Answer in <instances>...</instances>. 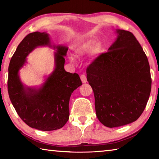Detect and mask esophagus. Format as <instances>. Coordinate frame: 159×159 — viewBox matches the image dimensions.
<instances>
[{"instance_id":"34e87169","label":"esophagus","mask_w":159,"mask_h":159,"mask_svg":"<svg viewBox=\"0 0 159 159\" xmlns=\"http://www.w3.org/2000/svg\"><path fill=\"white\" fill-rule=\"evenodd\" d=\"M80 79H81L82 82L83 83H85L87 82V78H86V76H85V75H83V74L81 75V76H80Z\"/></svg>"}]
</instances>
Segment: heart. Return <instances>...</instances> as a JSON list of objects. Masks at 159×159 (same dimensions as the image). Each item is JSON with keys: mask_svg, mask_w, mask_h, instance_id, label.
Wrapping results in <instances>:
<instances>
[{"mask_svg": "<svg viewBox=\"0 0 159 159\" xmlns=\"http://www.w3.org/2000/svg\"><path fill=\"white\" fill-rule=\"evenodd\" d=\"M100 49V44L97 43L96 40L89 39L80 44L76 49L74 52L77 56L85 55L92 52V51H98ZM69 60L71 61H74L73 57H69Z\"/></svg>", "mask_w": 159, "mask_h": 159, "instance_id": "1", "label": "heart"}]
</instances>
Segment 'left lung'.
<instances>
[{
  "instance_id": "1",
  "label": "left lung",
  "mask_w": 159,
  "mask_h": 159,
  "mask_svg": "<svg viewBox=\"0 0 159 159\" xmlns=\"http://www.w3.org/2000/svg\"><path fill=\"white\" fill-rule=\"evenodd\" d=\"M116 34L108 52L100 54L86 71L97 117L108 128L138 120L152 88L149 64L139 43L130 31L117 29Z\"/></svg>"
}]
</instances>
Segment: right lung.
Wrapping results in <instances>:
<instances>
[{
    "mask_svg": "<svg viewBox=\"0 0 159 159\" xmlns=\"http://www.w3.org/2000/svg\"><path fill=\"white\" fill-rule=\"evenodd\" d=\"M39 46L56 49L55 69L41 88L23 85L18 71L26 62V57ZM68 48L52 45L45 32L28 34L17 48L8 67L7 90L14 108L21 119L31 128L43 131L58 130L69 118V103L74 90L82 85L78 74H71L64 68Z\"/></svg>",
    "mask_w": 159,
    "mask_h": 159,
    "instance_id": "add662e5",
    "label": "right lung"
}]
</instances>
